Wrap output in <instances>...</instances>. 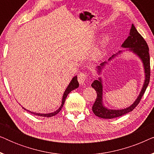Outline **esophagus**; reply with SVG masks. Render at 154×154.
I'll return each instance as SVG.
<instances>
[{
    "instance_id": "1",
    "label": "esophagus",
    "mask_w": 154,
    "mask_h": 154,
    "mask_svg": "<svg viewBox=\"0 0 154 154\" xmlns=\"http://www.w3.org/2000/svg\"><path fill=\"white\" fill-rule=\"evenodd\" d=\"M86 79H87V74L85 73H80L78 75V81L81 85H84Z\"/></svg>"
}]
</instances>
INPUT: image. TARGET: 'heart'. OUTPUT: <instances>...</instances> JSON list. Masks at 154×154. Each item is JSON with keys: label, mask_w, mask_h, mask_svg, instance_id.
I'll use <instances>...</instances> for the list:
<instances>
[{"label": "heart", "mask_w": 154, "mask_h": 154, "mask_svg": "<svg viewBox=\"0 0 154 154\" xmlns=\"http://www.w3.org/2000/svg\"><path fill=\"white\" fill-rule=\"evenodd\" d=\"M111 40V34L110 33H107V34L104 35L102 37V38L101 39L100 43H98V45L94 47L93 49L91 50L90 53V57L91 58L92 60H97L100 57V54H102L105 48H106V46L108 45Z\"/></svg>", "instance_id": "obj_1"}]
</instances>
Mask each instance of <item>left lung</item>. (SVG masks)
<instances>
[{
  "mask_svg": "<svg viewBox=\"0 0 154 154\" xmlns=\"http://www.w3.org/2000/svg\"><path fill=\"white\" fill-rule=\"evenodd\" d=\"M129 34L130 35H128L127 39H125V41L123 42V43L121 45V48H126V49L120 50L117 53L113 54L109 59L108 62H102V64H100V66H97V73L98 75H100L102 73L103 69L106 64H108L109 62H111L116 57L121 54L123 52L130 51L137 56L142 61L144 70V84H143L142 88L138 97L130 106L122 109H111L105 106L104 103H103V83L102 78L99 77L97 80H94L91 86L95 90L97 96L96 101L92 106V111H93L94 115L102 118V119H114V118L121 116H123L132 111L140 103L141 99H142L143 94H144L145 90L149 85V80H150V57H149V53L148 45L142 35L137 31L133 24H132Z\"/></svg>",
  "mask_w": 154,
  "mask_h": 154,
  "instance_id": "8db88e82",
  "label": "left lung"
}]
</instances>
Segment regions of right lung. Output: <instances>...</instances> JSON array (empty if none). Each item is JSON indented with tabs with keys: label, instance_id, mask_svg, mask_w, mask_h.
<instances>
[{
	"label": "right lung",
	"instance_id": "1",
	"mask_svg": "<svg viewBox=\"0 0 154 154\" xmlns=\"http://www.w3.org/2000/svg\"><path fill=\"white\" fill-rule=\"evenodd\" d=\"M79 82H78V79H77V75H75L74 77H73V79H71V81L70 83H69V85L67 86V88H66V90H65V91L64 92V94H63V96H62V104H61L60 106L59 107V109L57 110H56L55 111H54V112H52V113H35V112H32V111H29L27 110V109H24V107H23V109H24V110H26L27 111H29V112H30L31 113H33V114L34 115H36V116H43V117H52V116H55L56 114H57V113L60 112V111L62 110V108L63 107V105H64V102H65V100H66V98L67 95H68L69 93H70V92L72 91V90L76 89V88H79Z\"/></svg>",
	"mask_w": 154,
	"mask_h": 154
}]
</instances>
